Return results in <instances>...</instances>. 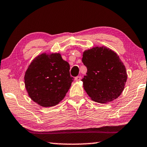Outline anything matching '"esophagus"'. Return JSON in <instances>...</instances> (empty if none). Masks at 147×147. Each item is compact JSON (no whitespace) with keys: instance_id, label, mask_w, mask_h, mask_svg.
Wrapping results in <instances>:
<instances>
[{"instance_id":"1","label":"esophagus","mask_w":147,"mask_h":147,"mask_svg":"<svg viewBox=\"0 0 147 147\" xmlns=\"http://www.w3.org/2000/svg\"><path fill=\"white\" fill-rule=\"evenodd\" d=\"M82 80V76H77V77L75 78V80L76 81H80V80Z\"/></svg>"}]
</instances>
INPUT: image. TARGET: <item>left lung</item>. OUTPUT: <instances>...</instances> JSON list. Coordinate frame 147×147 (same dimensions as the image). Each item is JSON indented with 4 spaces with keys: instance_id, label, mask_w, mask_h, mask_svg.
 Segmentation results:
<instances>
[{
    "instance_id": "8db88e82",
    "label": "left lung",
    "mask_w": 147,
    "mask_h": 147,
    "mask_svg": "<svg viewBox=\"0 0 147 147\" xmlns=\"http://www.w3.org/2000/svg\"><path fill=\"white\" fill-rule=\"evenodd\" d=\"M82 63L87 73L82 81L92 100L108 103L121 94L127 74L117 54L104 47H94L84 52Z\"/></svg>"
}]
</instances>
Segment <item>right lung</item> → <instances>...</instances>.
Returning a JSON list of instances; mask_svg holds the SVG:
<instances>
[{
    "label": "right lung",
    "mask_w": 147,
    "mask_h": 147,
    "mask_svg": "<svg viewBox=\"0 0 147 147\" xmlns=\"http://www.w3.org/2000/svg\"><path fill=\"white\" fill-rule=\"evenodd\" d=\"M69 64L59 53L36 57L25 72V84L29 96L43 107L55 106L63 99L74 78Z\"/></svg>",
    "instance_id": "add662e5"
}]
</instances>
